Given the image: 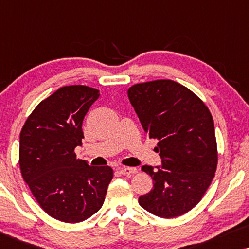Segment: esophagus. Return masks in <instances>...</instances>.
<instances>
[{
  "label": "esophagus",
  "mask_w": 249,
  "mask_h": 249,
  "mask_svg": "<svg viewBox=\"0 0 249 249\" xmlns=\"http://www.w3.org/2000/svg\"><path fill=\"white\" fill-rule=\"evenodd\" d=\"M119 171H120L121 175L130 177V176L136 175L138 170L136 168H129V166H122V168H119Z\"/></svg>",
  "instance_id": "34e87169"
}]
</instances>
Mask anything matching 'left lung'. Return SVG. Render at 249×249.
<instances>
[{
    "instance_id": "obj_1",
    "label": "left lung",
    "mask_w": 249,
    "mask_h": 249,
    "mask_svg": "<svg viewBox=\"0 0 249 249\" xmlns=\"http://www.w3.org/2000/svg\"><path fill=\"white\" fill-rule=\"evenodd\" d=\"M128 97L162 159L156 169L144 165L154 185L139 197L142 209L156 216H180L195 207L214 178L217 147L212 114L192 90L173 80L137 84Z\"/></svg>"
}]
</instances>
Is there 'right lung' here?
Returning a JSON list of instances; mask_svg holds the SVG:
<instances>
[{
  "label": "right lung",
  "mask_w": 249,
  "mask_h": 249,
  "mask_svg": "<svg viewBox=\"0 0 249 249\" xmlns=\"http://www.w3.org/2000/svg\"><path fill=\"white\" fill-rule=\"evenodd\" d=\"M98 97L100 90L88 86L61 87L37 105L20 132L22 178L40 207L62 222L96 213L113 178L111 166H90L74 153L85 115Z\"/></svg>",
  "instance_id": "add662e5"
}]
</instances>
